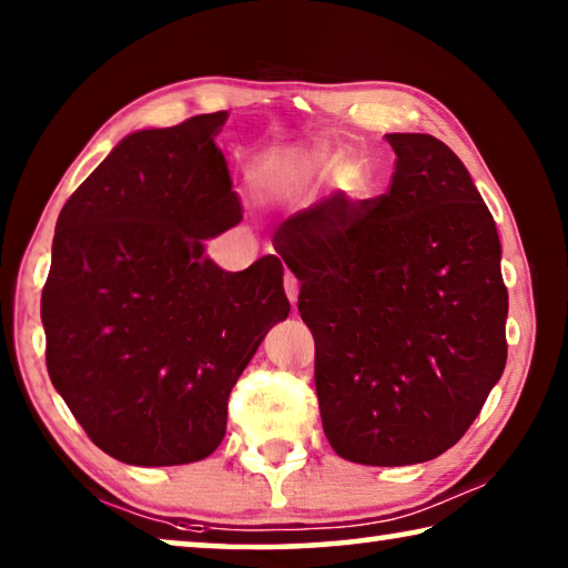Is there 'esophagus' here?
I'll return each mask as SVG.
<instances>
[{"label": "esophagus", "mask_w": 568, "mask_h": 568, "mask_svg": "<svg viewBox=\"0 0 568 568\" xmlns=\"http://www.w3.org/2000/svg\"><path fill=\"white\" fill-rule=\"evenodd\" d=\"M283 285H285V295H287V301H291V305L295 307V303H297V293H301V283H297V277H293V275H285Z\"/></svg>", "instance_id": "1"}]
</instances>
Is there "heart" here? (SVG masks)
Listing matches in <instances>:
<instances>
[{
    "mask_svg": "<svg viewBox=\"0 0 568 568\" xmlns=\"http://www.w3.org/2000/svg\"><path fill=\"white\" fill-rule=\"evenodd\" d=\"M311 158H313L315 162H318V165L328 168V170H335V172H338L341 165H343V162H341L338 158H335L328 148H315V150L311 152Z\"/></svg>",
    "mask_w": 568,
    "mask_h": 568,
    "instance_id": "1",
    "label": "heart"
}]
</instances>
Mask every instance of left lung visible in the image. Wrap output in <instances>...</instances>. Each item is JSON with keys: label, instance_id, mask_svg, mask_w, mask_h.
<instances>
[{"label": "left lung", "instance_id": "left-lung-1", "mask_svg": "<svg viewBox=\"0 0 568 568\" xmlns=\"http://www.w3.org/2000/svg\"><path fill=\"white\" fill-rule=\"evenodd\" d=\"M386 140V195H333L287 217L275 243L301 281L325 438L363 466L458 444L506 365L508 293L484 197L440 140Z\"/></svg>", "mask_w": 568, "mask_h": 568}]
</instances>
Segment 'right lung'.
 I'll list each match as a JSON object with an SVG mask.
<instances>
[{
  "label": "right lung",
  "mask_w": 568,
  "mask_h": 568,
  "mask_svg": "<svg viewBox=\"0 0 568 568\" xmlns=\"http://www.w3.org/2000/svg\"><path fill=\"white\" fill-rule=\"evenodd\" d=\"M225 112L124 138L57 217L42 291L52 386L104 454L132 466L203 460L230 390L291 313L275 255L225 273L203 240L243 220Z\"/></svg>",
  "instance_id": "1"
}]
</instances>
